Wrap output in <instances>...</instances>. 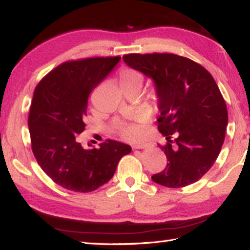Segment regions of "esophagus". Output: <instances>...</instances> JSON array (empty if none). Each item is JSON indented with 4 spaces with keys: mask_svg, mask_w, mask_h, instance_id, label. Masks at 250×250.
Listing matches in <instances>:
<instances>
[{
    "mask_svg": "<svg viewBox=\"0 0 250 250\" xmlns=\"http://www.w3.org/2000/svg\"><path fill=\"white\" fill-rule=\"evenodd\" d=\"M149 145H151V144H147V143H141V144H137V145H134L133 148H134V149L146 148V147H148V146H149Z\"/></svg>",
    "mask_w": 250,
    "mask_h": 250,
    "instance_id": "34e87169",
    "label": "esophagus"
}]
</instances>
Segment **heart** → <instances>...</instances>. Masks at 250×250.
<instances>
[{
    "label": "heart",
    "instance_id": "obj_1",
    "mask_svg": "<svg viewBox=\"0 0 250 250\" xmlns=\"http://www.w3.org/2000/svg\"><path fill=\"white\" fill-rule=\"evenodd\" d=\"M143 80H144L143 75L141 74L140 72L131 70V69H124L121 70L119 73V84L122 90L126 88H132V87L141 88L143 84ZM140 119L145 120L146 119V117L142 115L140 116ZM116 125L118 126V129L120 130L122 135L126 139L134 140L140 135V129L138 126L126 124V122H122V121H118Z\"/></svg>",
    "mask_w": 250,
    "mask_h": 250
}]
</instances>
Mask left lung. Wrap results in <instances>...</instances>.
Listing matches in <instances>:
<instances>
[{"label": "left lung", "instance_id": "left-lung-1", "mask_svg": "<svg viewBox=\"0 0 250 250\" xmlns=\"http://www.w3.org/2000/svg\"><path fill=\"white\" fill-rule=\"evenodd\" d=\"M122 59L155 86L158 131L167 141L158 146L168 163L152 180L168 188L196 183L219 156L229 122L214 79L199 63L172 53H131Z\"/></svg>", "mask_w": 250, "mask_h": 250}]
</instances>
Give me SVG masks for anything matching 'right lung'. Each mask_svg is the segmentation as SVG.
<instances>
[{"mask_svg":"<svg viewBox=\"0 0 250 250\" xmlns=\"http://www.w3.org/2000/svg\"><path fill=\"white\" fill-rule=\"evenodd\" d=\"M121 57L64 62L39 82L31 102L28 128L39 166L54 183L75 192H90L108 183L128 144L108 140L84 148L78 135L85 129L88 96ZM88 146L92 145L88 144Z\"/></svg>","mask_w":250,"mask_h":250,"instance_id":"add662e5","label":"right lung"}]
</instances>
